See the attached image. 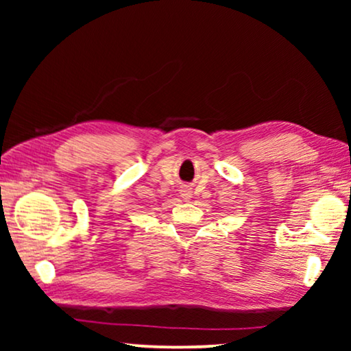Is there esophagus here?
<instances>
[{
	"mask_svg": "<svg viewBox=\"0 0 351 351\" xmlns=\"http://www.w3.org/2000/svg\"><path fill=\"white\" fill-rule=\"evenodd\" d=\"M180 195H182V198L190 199V198H191V191H190L189 186H184V189L180 190Z\"/></svg>",
	"mask_w": 351,
	"mask_h": 351,
	"instance_id": "34e87169",
	"label": "esophagus"
}]
</instances>
